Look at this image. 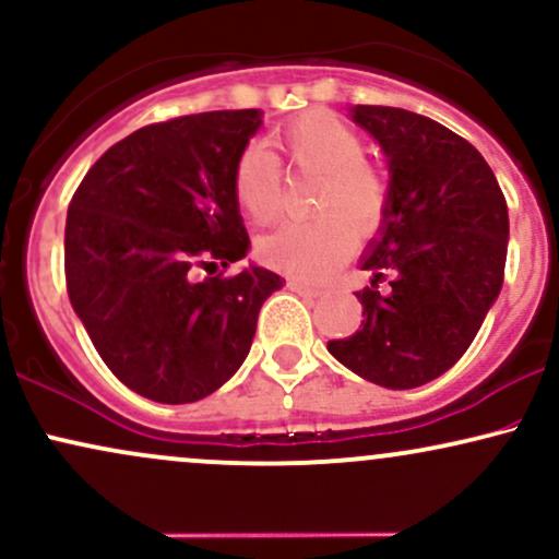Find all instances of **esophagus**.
<instances>
[{
    "label": "esophagus",
    "mask_w": 559,
    "mask_h": 559,
    "mask_svg": "<svg viewBox=\"0 0 559 559\" xmlns=\"http://www.w3.org/2000/svg\"><path fill=\"white\" fill-rule=\"evenodd\" d=\"M288 288H294V292H299V294H310V297H320V294H323V288L320 286L305 284V281H299V278H288Z\"/></svg>",
    "instance_id": "1"
}]
</instances>
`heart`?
I'll use <instances>...</instances> for the list:
<instances>
[{"label":"heart","instance_id":"obj_1","mask_svg":"<svg viewBox=\"0 0 559 559\" xmlns=\"http://www.w3.org/2000/svg\"><path fill=\"white\" fill-rule=\"evenodd\" d=\"M271 144L294 168L318 176L310 207L316 217L294 221L260 241L267 265L301 278H323L352 249V230L373 234L386 213L389 181L365 155L355 126L331 110H310L288 120ZM230 189L239 210L258 226L284 213V176L273 152L262 144L243 146L234 163Z\"/></svg>","mask_w":559,"mask_h":559}]
</instances>
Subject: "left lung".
<instances>
[{
  "mask_svg": "<svg viewBox=\"0 0 559 559\" xmlns=\"http://www.w3.org/2000/svg\"><path fill=\"white\" fill-rule=\"evenodd\" d=\"M352 120L381 144L391 181L360 262L373 275L355 292L362 329L333 338L329 352L365 381L415 389L465 355L499 297L507 202L476 146L426 115L357 105Z\"/></svg>",
  "mask_w": 559,
  "mask_h": 559,
  "instance_id": "obj_1",
  "label": "left lung"
}]
</instances>
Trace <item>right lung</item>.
<instances>
[{
    "label": "right lung",
    "mask_w": 559,
    "mask_h": 559,
    "mask_svg": "<svg viewBox=\"0 0 559 559\" xmlns=\"http://www.w3.org/2000/svg\"><path fill=\"white\" fill-rule=\"evenodd\" d=\"M260 123V110H217L144 126L70 199V305L107 368L152 402L221 389L247 360L262 301L284 286L258 265L210 273L249 249L230 176Z\"/></svg>",
    "instance_id": "right-lung-1"
}]
</instances>
